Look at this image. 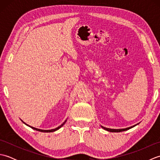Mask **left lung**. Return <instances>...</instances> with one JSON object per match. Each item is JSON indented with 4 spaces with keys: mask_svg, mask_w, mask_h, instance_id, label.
Here are the masks:
<instances>
[{
    "mask_svg": "<svg viewBox=\"0 0 160 160\" xmlns=\"http://www.w3.org/2000/svg\"><path fill=\"white\" fill-rule=\"evenodd\" d=\"M138 124H135V125H133V126H132V127H128V128H120V129H113V128H106V127H102V126H101V127L102 128H104V130L108 131H109V132H122V131H127V130H128V129H130V128H132V127H135V126L138 125Z\"/></svg>",
    "mask_w": 160,
    "mask_h": 160,
    "instance_id": "obj_1",
    "label": "left lung"
}]
</instances>
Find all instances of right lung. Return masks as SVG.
Listing matches in <instances>:
<instances>
[{"label": "right lung", "mask_w": 160, "mask_h": 160, "mask_svg": "<svg viewBox=\"0 0 160 160\" xmlns=\"http://www.w3.org/2000/svg\"><path fill=\"white\" fill-rule=\"evenodd\" d=\"M66 121H67V120L64 121L63 123L61 124V125H60L59 127H58L57 128H53V129H51V130H42V129H39V128H35V127H31V126H29V125H28V124H26L25 122H24L22 120V122H23L24 124H26L27 126H28V127H31L32 128H33V129H34V130H36V131H40V132H53V131H57V130H58L59 128H60L61 127H62V126L65 124V122H66Z\"/></svg>", "instance_id": "right-lung-1"}]
</instances>
